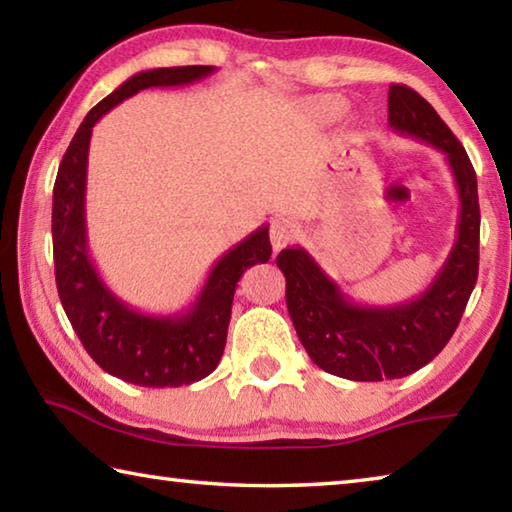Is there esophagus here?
I'll return each mask as SVG.
<instances>
[{
    "mask_svg": "<svg viewBox=\"0 0 512 512\" xmlns=\"http://www.w3.org/2000/svg\"><path fill=\"white\" fill-rule=\"evenodd\" d=\"M268 237H271V246L275 253H280L284 246L291 244V241L296 239V225L287 219H273L271 230H268Z\"/></svg>",
    "mask_w": 512,
    "mask_h": 512,
    "instance_id": "obj_1",
    "label": "esophagus"
}]
</instances>
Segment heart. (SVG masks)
<instances>
[{"label":"heart","instance_id":"b5f03b06","mask_svg":"<svg viewBox=\"0 0 512 512\" xmlns=\"http://www.w3.org/2000/svg\"><path fill=\"white\" fill-rule=\"evenodd\" d=\"M345 112V101L339 97H318L316 101H311L309 106V115L316 124H332V121L341 119Z\"/></svg>","mask_w":512,"mask_h":512}]
</instances>
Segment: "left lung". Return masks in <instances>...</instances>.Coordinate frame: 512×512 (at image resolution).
<instances>
[{
	"mask_svg": "<svg viewBox=\"0 0 512 512\" xmlns=\"http://www.w3.org/2000/svg\"><path fill=\"white\" fill-rule=\"evenodd\" d=\"M388 126L445 153L458 192L456 241L420 296L370 307L345 296L305 248L277 255L287 280V309L318 368L352 381L400 379L420 370L456 332L479 275V192L463 144L427 99L406 85L388 90Z\"/></svg>",
	"mask_w": 512,
	"mask_h": 512,
	"instance_id": "obj_1",
	"label": "left lung"
}]
</instances>
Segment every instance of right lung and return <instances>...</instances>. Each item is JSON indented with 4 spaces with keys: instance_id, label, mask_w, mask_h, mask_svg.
Listing matches in <instances>:
<instances>
[{
    "instance_id": "add662e5",
    "label": "right lung",
    "mask_w": 512,
    "mask_h": 512,
    "mask_svg": "<svg viewBox=\"0 0 512 512\" xmlns=\"http://www.w3.org/2000/svg\"><path fill=\"white\" fill-rule=\"evenodd\" d=\"M214 72L212 65H187L133 74L88 112L58 167L51 237L60 302L90 357L112 377L135 386L194 384L219 366L239 277L246 268L268 262L271 241L268 225H262L223 253L187 311L155 316L126 305L101 280L88 248L85 185L92 128L108 110L140 90L178 88Z\"/></svg>"
}]
</instances>
